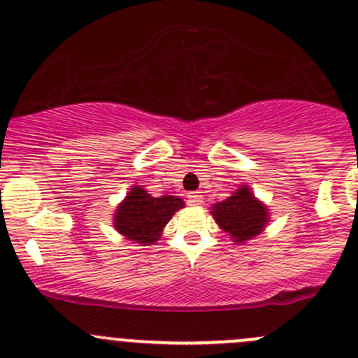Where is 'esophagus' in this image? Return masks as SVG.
Here are the masks:
<instances>
[{
	"label": "esophagus",
	"mask_w": 358,
	"mask_h": 358,
	"mask_svg": "<svg viewBox=\"0 0 358 358\" xmlns=\"http://www.w3.org/2000/svg\"><path fill=\"white\" fill-rule=\"evenodd\" d=\"M187 201H189V204H192V206H199L202 202V194L201 192H190L189 196H187Z\"/></svg>",
	"instance_id": "obj_1"
}]
</instances>
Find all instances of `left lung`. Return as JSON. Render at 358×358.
<instances>
[{
    "label": "left lung",
    "instance_id": "left-lung-1",
    "mask_svg": "<svg viewBox=\"0 0 358 358\" xmlns=\"http://www.w3.org/2000/svg\"><path fill=\"white\" fill-rule=\"evenodd\" d=\"M216 223L232 236L236 243H244L258 236L268 222L266 208L252 197L248 187L237 190L234 196L213 208Z\"/></svg>",
    "mask_w": 358,
    "mask_h": 358
}]
</instances>
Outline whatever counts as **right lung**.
I'll return each mask as SVG.
<instances>
[{"instance_id": "add662e5", "label": "right lung", "mask_w": 358, "mask_h": 358, "mask_svg": "<svg viewBox=\"0 0 358 358\" xmlns=\"http://www.w3.org/2000/svg\"><path fill=\"white\" fill-rule=\"evenodd\" d=\"M180 208H183V201L180 197H152L142 187L136 185L117 208L114 225L122 236L147 246L156 243L166 223Z\"/></svg>"}]
</instances>
